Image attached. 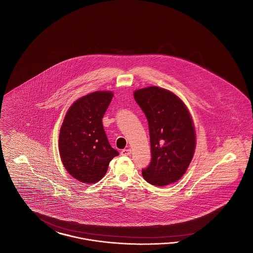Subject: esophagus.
<instances>
[{
	"label": "esophagus",
	"instance_id": "1",
	"mask_svg": "<svg viewBox=\"0 0 253 253\" xmlns=\"http://www.w3.org/2000/svg\"><path fill=\"white\" fill-rule=\"evenodd\" d=\"M131 154V149L130 148H126V149H123L121 151V155L123 156H128Z\"/></svg>",
	"mask_w": 253,
	"mask_h": 253
}]
</instances>
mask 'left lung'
Instances as JSON below:
<instances>
[{
	"label": "left lung",
	"mask_w": 253,
	"mask_h": 253,
	"mask_svg": "<svg viewBox=\"0 0 253 253\" xmlns=\"http://www.w3.org/2000/svg\"><path fill=\"white\" fill-rule=\"evenodd\" d=\"M146 115L151 161L142 169L144 179L154 186L178 181L186 172L195 148V130L184 103L172 92L150 86L134 92Z\"/></svg>",
	"instance_id": "obj_1"
}]
</instances>
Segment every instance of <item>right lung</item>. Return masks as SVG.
Wrapping results in <instances>:
<instances>
[{"mask_svg":"<svg viewBox=\"0 0 253 253\" xmlns=\"http://www.w3.org/2000/svg\"><path fill=\"white\" fill-rule=\"evenodd\" d=\"M110 91H98L77 100L67 111L59 136V150L68 173L94 184L107 172L119 152L109 145L102 119L112 100Z\"/></svg>","mask_w":253,"mask_h":253,"instance_id":"add662e5","label":"right lung"}]
</instances>
